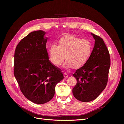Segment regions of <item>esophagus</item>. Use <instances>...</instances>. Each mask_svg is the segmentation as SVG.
Instances as JSON below:
<instances>
[{
	"instance_id": "obj_1",
	"label": "esophagus",
	"mask_w": 124,
	"mask_h": 124,
	"mask_svg": "<svg viewBox=\"0 0 124 124\" xmlns=\"http://www.w3.org/2000/svg\"><path fill=\"white\" fill-rule=\"evenodd\" d=\"M63 76H64V77L65 78H67V77H68V74H67L66 73H63Z\"/></svg>"
}]
</instances>
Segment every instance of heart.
<instances>
[{
	"instance_id": "b5f03b06",
	"label": "heart",
	"mask_w": 124,
	"mask_h": 124,
	"mask_svg": "<svg viewBox=\"0 0 124 124\" xmlns=\"http://www.w3.org/2000/svg\"><path fill=\"white\" fill-rule=\"evenodd\" d=\"M92 51L91 42L73 35L62 37L58 41V46L51 43L48 48L49 59L55 66H60L65 58L66 68L75 69L83 67L87 62Z\"/></svg>"
}]
</instances>
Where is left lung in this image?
Listing matches in <instances>:
<instances>
[{"mask_svg": "<svg viewBox=\"0 0 124 124\" xmlns=\"http://www.w3.org/2000/svg\"><path fill=\"white\" fill-rule=\"evenodd\" d=\"M92 35L95 42L91 55L85 64L73 74L77 80L73 95L82 102L95 100L106 88L111 64L109 52L103 39L93 33Z\"/></svg>", "mask_w": 124, "mask_h": 124, "instance_id": "left-lung-1", "label": "left lung"}]
</instances>
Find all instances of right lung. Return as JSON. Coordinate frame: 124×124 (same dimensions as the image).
<instances>
[{"mask_svg": "<svg viewBox=\"0 0 124 124\" xmlns=\"http://www.w3.org/2000/svg\"><path fill=\"white\" fill-rule=\"evenodd\" d=\"M44 31H32L18 43L14 53V74L22 93L37 104L50 101L55 86L63 78L61 70L48 60Z\"/></svg>", "mask_w": 124, "mask_h": 124, "instance_id": "obj_1", "label": "right lung"}]
</instances>
